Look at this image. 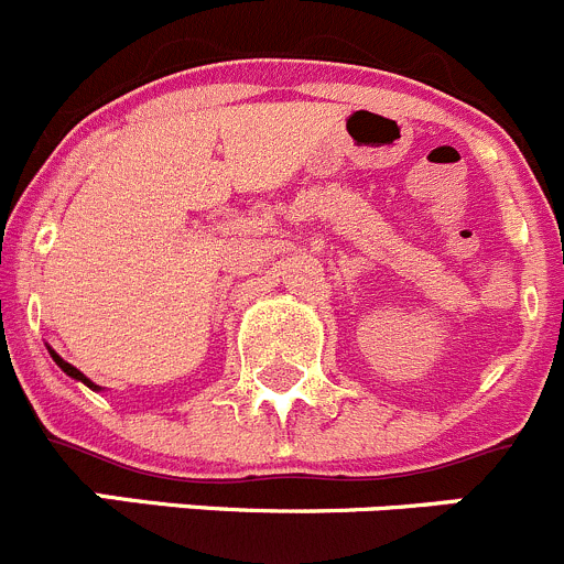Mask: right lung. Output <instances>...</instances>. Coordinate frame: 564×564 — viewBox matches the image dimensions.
<instances>
[{"label": "right lung", "instance_id": "1", "mask_svg": "<svg viewBox=\"0 0 564 564\" xmlns=\"http://www.w3.org/2000/svg\"><path fill=\"white\" fill-rule=\"evenodd\" d=\"M46 348H50V354H52V359H55V362H57V368H61V371L63 373H66V377H72V379H77V382H83L85 384V388H90V390H96V393H99V384H96V382H90V379L88 377H85V373L83 371H79V368H74L72 366V362H66V359H63L61 357V354H57L55 351V348H52V346H46Z\"/></svg>", "mask_w": 564, "mask_h": 564}]
</instances>
